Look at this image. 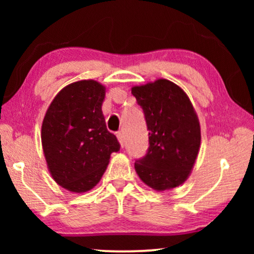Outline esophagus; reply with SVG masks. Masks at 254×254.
<instances>
[{
  "instance_id": "obj_1",
  "label": "esophagus",
  "mask_w": 254,
  "mask_h": 254,
  "mask_svg": "<svg viewBox=\"0 0 254 254\" xmlns=\"http://www.w3.org/2000/svg\"><path fill=\"white\" fill-rule=\"evenodd\" d=\"M117 137H118V140H119V142H120V145L121 147H125V136H124V134L121 133V131H119V133L117 134Z\"/></svg>"
}]
</instances>
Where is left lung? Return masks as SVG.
Here are the masks:
<instances>
[{"label": "left lung", "instance_id": "8db88e82", "mask_svg": "<svg viewBox=\"0 0 254 254\" xmlns=\"http://www.w3.org/2000/svg\"><path fill=\"white\" fill-rule=\"evenodd\" d=\"M131 93L143 110L149 148L135 161L142 182L157 190L179 186L189 177L199 152L201 134L189 97L168 79L134 86Z\"/></svg>", "mask_w": 254, "mask_h": 254}]
</instances>
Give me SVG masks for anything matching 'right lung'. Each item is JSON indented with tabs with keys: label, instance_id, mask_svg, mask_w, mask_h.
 Here are the masks:
<instances>
[{
	"label": "right lung",
	"instance_id": "add662e5",
	"mask_svg": "<svg viewBox=\"0 0 254 254\" xmlns=\"http://www.w3.org/2000/svg\"><path fill=\"white\" fill-rule=\"evenodd\" d=\"M105 88L96 81L65 86L48 107L41 142L53 179L71 192L97 185L112 152L120 150L117 136L106 128L102 104Z\"/></svg>",
	"mask_w": 254,
	"mask_h": 254
}]
</instances>
